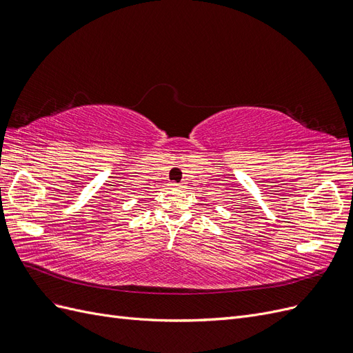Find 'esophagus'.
<instances>
[{"mask_svg":"<svg viewBox=\"0 0 353 353\" xmlns=\"http://www.w3.org/2000/svg\"><path fill=\"white\" fill-rule=\"evenodd\" d=\"M170 185H174V187H176V188H178V187H183V185H181V184H176V183H174V184H170Z\"/></svg>","mask_w":353,"mask_h":353,"instance_id":"34e87169","label":"esophagus"}]
</instances>
